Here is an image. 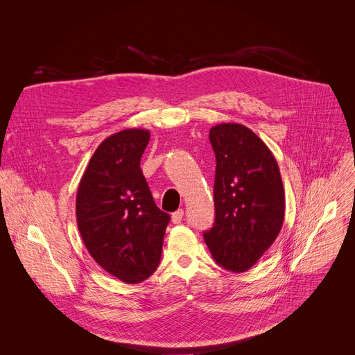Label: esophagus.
Instances as JSON below:
<instances>
[{
	"label": "esophagus",
	"mask_w": 355,
	"mask_h": 355,
	"mask_svg": "<svg viewBox=\"0 0 355 355\" xmlns=\"http://www.w3.org/2000/svg\"><path fill=\"white\" fill-rule=\"evenodd\" d=\"M182 218H184V211H182V209H178V211H175V212L171 215V222H173L174 225H178V223H181Z\"/></svg>",
	"instance_id": "1"
}]
</instances>
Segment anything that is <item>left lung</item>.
<instances>
[{
    "label": "left lung",
    "instance_id": "obj_1",
    "mask_svg": "<svg viewBox=\"0 0 355 355\" xmlns=\"http://www.w3.org/2000/svg\"><path fill=\"white\" fill-rule=\"evenodd\" d=\"M216 157L215 223L204 233L214 260L244 272L275 241L285 215V192L277 160L267 144L240 123L209 130Z\"/></svg>",
    "mask_w": 355,
    "mask_h": 355
}]
</instances>
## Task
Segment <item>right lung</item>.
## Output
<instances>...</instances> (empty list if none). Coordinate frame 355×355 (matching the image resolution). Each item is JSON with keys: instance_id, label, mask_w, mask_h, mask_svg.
I'll use <instances>...</instances> for the list:
<instances>
[{"instance_id": "obj_1", "label": "right lung", "mask_w": 355, "mask_h": 355, "mask_svg": "<svg viewBox=\"0 0 355 355\" xmlns=\"http://www.w3.org/2000/svg\"><path fill=\"white\" fill-rule=\"evenodd\" d=\"M146 129H125L98 146L78 185L76 215L91 257L126 284H139L160 263L170 215L155 204L140 159Z\"/></svg>"}]
</instances>
